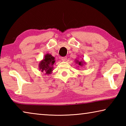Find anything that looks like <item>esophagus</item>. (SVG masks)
<instances>
[{
    "label": "esophagus",
    "instance_id": "1",
    "mask_svg": "<svg viewBox=\"0 0 126 126\" xmlns=\"http://www.w3.org/2000/svg\"><path fill=\"white\" fill-rule=\"evenodd\" d=\"M67 58L66 57H62L61 58V59H62V61H66V60H67Z\"/></svg>",
    "mask_w": 126,
    "mask_h": 126
}]
</instances>
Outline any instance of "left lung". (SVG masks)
I'll return each instance as SVG.
<instances>
[{
    "label": "left lung",
    "mask_w": 126,
    "mask_h": 126,
    "mask_svg": "<svg viewBox=\"0 0 126 126\" xmlns=\"http://www.w3.org/2000/svg\"><path fill=\"white\" fill-rule=\"evenodd\" d=\"M76 63L77 64H78V67H79V66H80V67H82V66L85 64V62L83 61H79L78 60H76Z\"/></svg>",
    "instance_id": "1"
}]
</instances>
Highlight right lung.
Instances as JSON below:
<instances>
[{"instance_id":"obj_1","label":"right lung","mask_w":126,"mask_h":126,"mask_svg":"<svg viewBox=\"0 0 126 126\" xmlns=\"http://www.w3.org/2000/svg\"><path fill=\"white\" fill-rule=\"evenodd\" d=\"M55 63V58L52 55L47 54L44 56L43 60L40 62L39 64V68L40 71L44 72L46 74H50L52 73L53 69V64Z\"/></svg>"}]
</instances>
